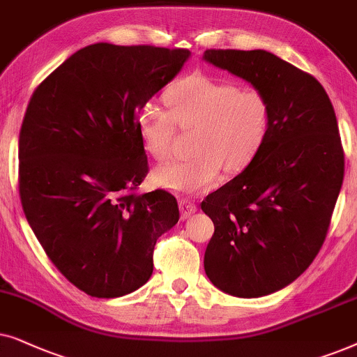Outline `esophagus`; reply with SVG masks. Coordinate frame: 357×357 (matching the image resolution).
Instances as JSON below:
<instances>
[{
  "mask_svg": "<svg viewBox=\"0 0 357 357\" xmlns=\"http://www.w3.org/2000/svg\"><path fill=\"white\" fill-rule=\"evenodd\" d=\"M179 211H181L183 218H188L197 211V206L192 201H189V199H181V201H179Z\"/></svg>",
  "mask_w": 357,
  "mask_h": 357,
  "instance_id": "34e87169",
  "label": "esophagus"
}]
</instances>
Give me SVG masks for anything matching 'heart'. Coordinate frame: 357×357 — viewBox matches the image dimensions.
Returning a JSON list of instances; mask_svg holds the SVG:
<instances>
[{"label":"heart","mask_w":357,"mask_h":357,"mask_svg":"<svg viewBox=\"0 0 357 357\" xmlns=\"http://www.w3.org/2000/svg\"><path fill=\"white\" fill-rule=\"evenodd\" d=\"M166 109L146 102L135 116L145 151L156 160L171 155L176 123L196 127L189 160L156 168L155 181L169 191L197 194L217 186L223 166L240 171L248 166L268 140L273 123L269 98L258 88H240L235 82L191 75L173 84L165 96Z\"/></svg>","instance_id":"obj_1"}]
</instances>
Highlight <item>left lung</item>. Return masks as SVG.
Returning a JSON list of instances; mask_svg holds the SVG:
<instances>
[{"instance_id": "left-lung-1", "label": "left lung", "mask_w": 357, "mask_h": 357, "mask_svg": "<svg viewBox=\"0 0 357 357\" xmlns=\"http://www.w3.org/2000/svg\"><path fill=\"white\" fill-rule=\"evenodd\" d=\"M204 60L269 98L273 123L255 160L204 199V268L220 291L261 297L301 275L326 238L344 176L335 109L317 78L266 50L208 49Z\"/></svg>"}]
</instances>
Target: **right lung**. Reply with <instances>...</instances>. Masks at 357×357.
<instances>
[{"label": "right lung", "mask_w": 357, "mask_h": 357, "mask_svg": "<svg viewBox=\"0 0 357 357\" xmlns=\"http://www.w3.org/2000/svg\"><path fill=\"white\" fill-rule=\"evenodd\" d=\"M191 52L101 42L42 82L19 134V197L45 255L98 298L137 291L156 240L179 220L165 189L139 194L149 160L135 116Z\"/></svg>", "instance_id": "1"}]
</instances>
